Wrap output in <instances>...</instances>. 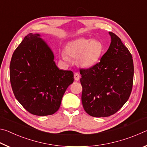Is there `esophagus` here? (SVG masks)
Returning a JSON list of instances; mask_svg holds the SVG:
<instances>
[{
    "label": "esophagus",
    "instance_id": "esophagus-1",
    "mask_svg": "<svg viewBox=\"0 0 147 147\" xmlns=\"http://www.w3.org/2000/svg\"><path fill=\"white\" fill-rule=\"evenodd\" d=\"M74 78L76 81H78L80 80V74L78 73H75L74 74Z\"/></svg>",
    "mask_w": 147,
    "mask_h": 147
}]
</instances>
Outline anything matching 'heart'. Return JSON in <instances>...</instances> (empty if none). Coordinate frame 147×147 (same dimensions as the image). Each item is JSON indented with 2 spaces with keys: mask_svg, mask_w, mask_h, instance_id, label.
I'll return each instance as SVG.
<instances>
[{
  "mask_svg": "<svg viewBox=\"0 0 147 147\" xmlns=\"http://www.w3.org/2000/svg\"><path fill=\"white\" fill-rule=\"evenodd\" d=\"M103 51V45L100 41L86 38H80L71 41L66 47V53L69 56L76 58L77 63L86 68L97 63ZM67 55L62 53L61 57L63 60L69 61V57Z\"/></svg>",
  "mask_w": 147,
  "mask_h": 147,
  "instance_id": "b5f03b06",
  "label": "heart"
}]
</instances>
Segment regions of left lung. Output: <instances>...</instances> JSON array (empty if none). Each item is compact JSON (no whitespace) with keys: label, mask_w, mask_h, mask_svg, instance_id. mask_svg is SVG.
<instances>
[{"label":"left lung","mask_w":147,"mask_h":147,"mask_svg":"<svg viewBox=\"0 0 147 147\" xmlns=\"http://www.w3.org/2000/svg\"><path fill=\"white\" fill-rule=\"evenodd\" d=\"M109 34L110 45L100 61L90 68L80 69L84 109L95 117H109L117 112L132 90V56L117 35Z\"/></svg>","instance_id":"8db88e82"}]
</instances>
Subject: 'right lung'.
I'll list each match as a JSON object with an SVG mask.
<instances>
[{
  "mask_svg": "<svg viewBox=\"0 0 147 147\" xmlns=\"http://www.w3.org/2000/svg\"><path fill=\"white\" fill-rule=\"evenodd\" d=\"M39 36L29 34L17 47L9 78L14 95L23 108L33 115L46 116L58 110L74 74L58 68L53 53Z\"/></svg>",
  "mask_w": 147,
  "mask_h": 147,
  "instance_id": "1",
  "label": "right lung"
}]
</instances>
